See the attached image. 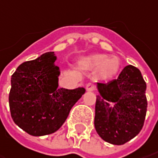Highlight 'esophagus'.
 <instances>
[{"instance_id": "34e87169", "label": "esophagus", "mask_w": 158, "mask_h": 158, "mask_svg": "<svg viewBox=\"0 0 158 158\" xmlns=\"http://www.w3.org/2000/svg\"><path fill=\"white\" fill-rule=\"evenodd\" d=\"M86 88L87 91H94L95 90V85L92 82H89L86 85Z\"/></svg>"}]
</instances>
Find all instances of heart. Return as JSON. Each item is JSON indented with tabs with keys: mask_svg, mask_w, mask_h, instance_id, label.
I'll list each match as a JSON object with an SVG mask.
<instances>
[{
	"mask_svg": "<svg viewBox=\"0 0 158 158\" xmlns=\"http://www.w3.org/2000/svg\"><path fill=\"white\" fill-rule=\"evenodd\" d=\"M80 64L89 70H96L97 77L102 79L114 78L120 69V60L106 54H92L81 59Z\"/></svg>",
	"mask_w": 158,
	"mask_h": 158,
	"instance_id": "heart-1",
	"label": "heart"
}]
</instances>
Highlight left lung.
Wrapping results in <instances>:
<instances>
[{
  "label": "left lung",
  "mask_w": 158,
  "mask_h": 158,
  "mask_svg": "<svg viewBox=\"0 0 158 158\" xmlns=\"http://www.w3.org/2000/svg\"><path fill=\"white\" fill-rule=\"evenodd\" d=\"M94 127L109 143L122 145L141 132L147 112L146 82L140 70L126 66L118 78L97 83ZM111 103L113 107L109 106Z\"/></svg>",
  "instance_id": "1"
}]
</instances>
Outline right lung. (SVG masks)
<instances>
[{"mask_svg":"<svg viewBox=\"0 0 158 158\" xmlns=\"http://www.w3.org/2000/svg\"><path fill=\"white\" fill-rule=\"evenodd\" d=\"M54 52L24 62L11 76L9 95L11 118L15 124L32 136L57 131L72 106L85 94L83 87L58 88L59 67Z\"/></svg>","mask_w":158,"mask_h":158,"instance_id":"add662e5","label":"right lung"}]
</instances>
